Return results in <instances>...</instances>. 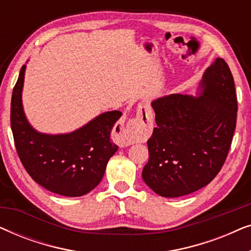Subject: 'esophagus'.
Here are the masks:
<instances>
[{
    "mask_svg": "<svg viewBox=\"0 0 251 251\" xmlns=\"http://www.w3.org/2000/svg\"><path fill=\"white\" fill-rule=\"evenodd\" d=\"M152 113L149 106L143 104L139 106L136 118L130 119L126 125L116 128L115 139L121 146H128L136 143L137 140L143 138L151 132L152 128Z\"/></svg>",
    "mask_w": 251,
    "mask_h": 251,
    "instance_id": "1",
    "label": "esophagus"
}]
</instances>
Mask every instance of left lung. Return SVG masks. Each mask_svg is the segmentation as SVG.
I'll return each instance as SVG.
<instances>
[{"mask_svg": "<svg viewBox=\"0 0 251 251\" xmlns=\"http://www.w3.org/2000/svg\"><path fill=\"white\" fill-rule=\"evenodd\" d=\"M156 126L147 140L143 179L156 194L178 198L200 190L221 171L234 135L236 100L228 65L207 68L199 97L174 94L152 102Z\"/></svg>", "mask_w": 251, "mask_h": 251, "instance_id": "1", "label": "left lung"}]
</instances>
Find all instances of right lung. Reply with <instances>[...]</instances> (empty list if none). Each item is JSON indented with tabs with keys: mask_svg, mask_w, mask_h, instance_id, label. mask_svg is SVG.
<instances>
[{
	"mask_svg": "<svg viewBox=\"0 0 251 251\" xmlns=\"http://www.w3.org/2000/svg\"><path fill=\"white\" fill-rule=\"evenodd\" d=\"M24 65L13 88L10 122L17 153L37 184L64 197H81L100 183L108 160L118 151L111 142L120 111L102 113L82 128L65 135H47L32 128L24 113Z\"/></svg>",
	"mask_w": 251,
	"mask_h": 251,
	"instance_id": "obj_1",
	"label": "right lung"
}]
</instances>
